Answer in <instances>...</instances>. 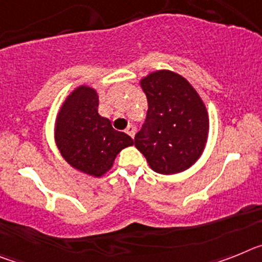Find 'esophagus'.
<instances>
[{"label":"esophagus","mask_w":262,"mask_h":262,"mask_svg":"<svg viewBox=\"0 0 262 262\" xmlns=\"http://www.w3.org/2000/svg\"><path fill=\"white\" fill-rule=\"evenodd\" d=\"M126 134H128L131 138H134V135H135V127H134L133 124H129V126L126 128Z\"/></svg>","instance_id":"1"}]
</instances>
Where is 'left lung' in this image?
Listing matches in <instances>:
<instances>
[{
	"label": "left lung",
	"mask_w": 262,
	"mask_h": 262,
	"mask_svg": "<svg viewBox=\"0 0 262 262\" xmlns=\"http://www.w3.org/2000/svg\"><path fill=\"white\" fill-rule=\"evenodd\" d=\"M147 96V122L135 147L152 170L177 174L196 163L205 151L210 120L205 102L181 75L160 69L139 81Z\"/></svg>",
	"instance_id": "left-lung-1"
}]
</instances>
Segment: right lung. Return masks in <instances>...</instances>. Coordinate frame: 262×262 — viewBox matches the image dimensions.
Instances as JSON below:
<instances>
[{
  "instance_id": "add662e5",
  "label": "right lung",
  "mask_w": 262,
  "mask_h": 262,
  "mask_svg": "<svg viewBox=\"0 0 262 262\" xmlns=\"http://www.w3.org/2000/svg\"><path fill=\"white\" fill-rule=\"evenodd\" d=\"M98 93L80 85L64 99L55 119V143L62 159L90 177L105 176L118 154L134 145L127 134L113 128L110 119L98 114Z\"/></svg>"
}]
</instances>
